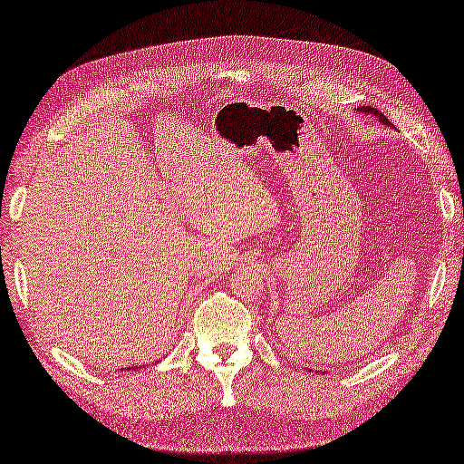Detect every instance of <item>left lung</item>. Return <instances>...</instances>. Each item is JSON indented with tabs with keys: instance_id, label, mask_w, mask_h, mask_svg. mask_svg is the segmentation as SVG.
<instances>
[{
	"instance_id": "1",
	"label": "left lung",
	"mask_w": 464,
	"mask_h": 464,
	"mask_svg": "<svg viewBox=\"0 0 464 464\" xmlns=\"http://www.w3.org/2000/svg\"><path fill=\"white\" fill-rule=\"evenodd\" d=\"M362 112H370V115H376L378 119H381V121H382V123H384V125H391V123H389V119H386V117H382V112H378V111H374V109H372V106H363V109H362Z\"/></svg>"
}]
</instances>
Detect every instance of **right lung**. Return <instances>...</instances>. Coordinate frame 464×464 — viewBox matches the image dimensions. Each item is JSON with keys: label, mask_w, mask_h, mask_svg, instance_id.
I'll return each instance as SVG.
<instances>
[{"label": "right lung", "mask_w": 464, "mask_h": 464, "mask_svg": "<svg viewBox=\"0 0 464 464\" xmlns=\"http://www.w3.org/2000/svg\"><path fill=\"white\" fill-rule=\"evenodd\" d=\"M129 370H131V368H129Z\"/></svg>", "instance_id": "obj_1"}]
</instances>
